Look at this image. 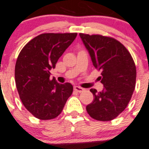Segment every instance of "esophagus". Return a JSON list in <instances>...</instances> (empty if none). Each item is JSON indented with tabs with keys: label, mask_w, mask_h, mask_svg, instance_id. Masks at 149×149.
Masks as SVG:
<instances>
[{
	"label": "esophagus",
	"mask_w": 149,
	"mask_h": 149,
	"mask_svg": "<svg viewBox=\"0 0 149 149\" xmlns=\"http://www.w3.org/2000/svg\"><path fill=\"white\" fill-rule=\"evenodd\" d=\"M74 90H75V91H77V92L81 93V92H83L84 91V88H83V87H79V86H75V87H74Z\"/></svg>",
	"instance_id": "1"
}]
</instances>
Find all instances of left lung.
I'll list each match as a JSON object with an SVG mask.
<instances>
[{
    "mask_svg": "<svg viewBox=\"0 0 149 149\" xmlns=\"http://www.w3.org/2000/svg\"><path fill=\"white\" fill-rule=\"evenodd\" d=\"M94 66L102 71V91L91 89L93 102L86 109L91 117L110 121L126 109L136 83V66L127 49L114 38L102 35L79 33Z\"/></svg>",
    "mask_w": 149,
    "mask_h": 149,
    "instance_id": "obj_1",
    "label": "left lung"
}]
</instances>
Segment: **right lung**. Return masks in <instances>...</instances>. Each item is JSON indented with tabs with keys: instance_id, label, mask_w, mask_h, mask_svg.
I'll return each instance as SVG.
<instances>
[{
	"instance_id": "obj_1",
	"label": "right lung",
	"mask_w": 149,
	"mask_h": 149,
	"mask_svg": "<svg viewBox=\"0 0 149 149\" xmlns=\"http://www.w3.org/2000/svg\"><path fill=\"white\" fill-rule=\"evenodd\" d=\"M77 33H43L28 42L19 53L15 68V84L25 108L41 120L62 112L73 87L50 79V70L77 37Z\"/></svg>"
}]
</instances>
